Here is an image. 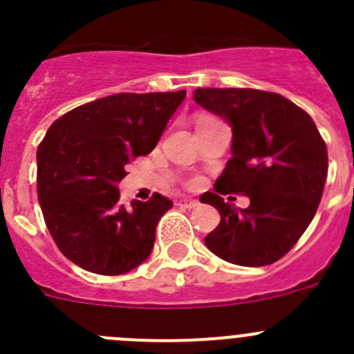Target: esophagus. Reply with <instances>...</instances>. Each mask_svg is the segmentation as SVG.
<instances>
[{"mask_svg":"<svg viewBox=\"0 0 354 354\" xmlns=\"http://www.w3.org/2000/svg\"><path fill=\"white\" fill-rule=\"evenodd\" d=\"M177 205H179V207H183V209H195L196 205H198V202H196V200L183 198V200H179V202H177Z\"/></svg>","mask_w":354,"mask_h":354,"instance_id":"34e87169","label":"esophagus"}]
</instances>
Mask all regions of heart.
<instances>
[{"mask_svg": "<svg viewBox=\"0 0 354 354\" xmlns=\"http://www.w3.org/2000/svg\"><path fill=\"white\" fill-rule=\"evenodd\" d=\"M214 120H218V118L211 117V115H198L195 120V127L196 129H200V127L207 126V124H211V122H214Z\"/></svg>", "mask_w": 354, "mask_h": 354, "instance_id": "heart-1", "label": "heart"}]
</instances>
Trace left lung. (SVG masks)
Segmentation results:
<instances>
[{
  "label": "left lung",
  "mask_w": 354,
  "mask_h": 354,
  "mask_svg": "<svg viewBox=\"0 0 354 354\" xmlns=\"http://www.w3.org/2000/svg\"><path fill=\"white\" fill-rule=\"evenodd\" d=\"M196 104L232 126V158L200 202L218 209L220 225L205 245L227 262L248 268L282 259L310 225L323 196L328 150L314 120L280 93L255 88H196ZM246 194L237 209L221 198Z\"/></svg>",
  "instance_id": "8db88e82"
}]
</instances>
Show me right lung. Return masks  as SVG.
<instances>
[{
	"label": "right lung",
	"mask_w": 354,
	"mask_h": 354,
	"mask_svg": "<svg viewBox=\"0 0 354 354\" xmlns=\"http://www.w3.org/2000/svg\"><path fill=\"white\" fill-rule=\"evenodd\" d=\"M186 90L115 93L77 106L49 127L37 149L40 209L68 261L97 274H122L152 252L171 200L154 193L124 207L126 167L161 138Z\"/></svg>",
	"instance_id": "1"
}]
</instances>
